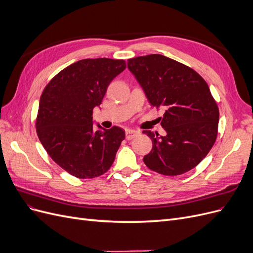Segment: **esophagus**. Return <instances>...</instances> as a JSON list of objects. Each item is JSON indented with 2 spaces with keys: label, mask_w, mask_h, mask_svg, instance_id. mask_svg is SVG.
<instances>
[{
  "label": "esophagus",
  "mask_w": 253,
  "mask_h": 253,
  "mask_svg": "<svg viewBox=\"0 0 253 253\" xmlns=\"http://www.w3.org/2000/svg\"><path fill=\"white\" fill-rule=\"evenodd\" d=\"M139 134V132H137V131H135V129H126V139H133L134 137H136L137 135Z\"/></svg>",
  "instance_id": "1"
}]
</instances>
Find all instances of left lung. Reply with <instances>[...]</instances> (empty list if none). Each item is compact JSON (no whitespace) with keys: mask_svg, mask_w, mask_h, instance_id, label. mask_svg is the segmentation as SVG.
<instances>
[{"mask_svg":"<svg viewBox=\"0 0 253 253\" xmlns=\"http://www.w3.org/2000/svg\"><path fill=\"white\" fill-rule=\"evenodd\" d=\"M149 102L166 112V136L143 131L153 148L143 157L150 170L176 176L192 170L212 149L217 137L219 111L208 84L192 68L163 55L127 60Z\"/></svg>","mask_w":253,"mask_h":253,"instance_id":"obj_1","label":"left lung"}]
</instances>
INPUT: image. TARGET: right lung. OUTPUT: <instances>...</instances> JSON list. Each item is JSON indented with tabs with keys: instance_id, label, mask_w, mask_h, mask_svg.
Wrapping results in <instances>:
<instances>
[{
	"instance_id": "1",
	"label": "right lung",
	"mask_w": 253,
	"mask_h": 253,
	"mask_svg": "<svg viewBox=\"0 0 253 253\" xmlns=\"http://www.w3.org/2000/svg\"><path fill=\"white\" fill-rule=\"evenodd\" d=\"M126 66L124 60L83 59L57 74L43 90L36 120L38 137L53 162L75 177L104 174L125 139L118 126L95 131L93 110Z\"/></svg>"
}]
</instances>
